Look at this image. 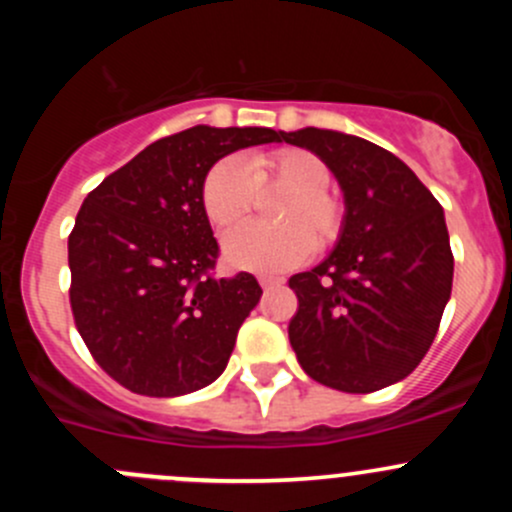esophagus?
<instances>
[{"label":"esophagus","instance_id":"34e87169","mask_svg":"<svg viewBox=\"0 0 512 512\" xmlns=\"http://www.w3.org/2000/svg\"><path fill=\"white\" fill-rule=\"evenodd\" d=\"M262 285V289H272V287H282L285 285V280H280V277H260L257 280Z\"/></svg>","mask_w":512,"mask_h":512}]
</instances>
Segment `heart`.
<instances>
[{
	"label": "heart",
	"mask_w": 512,
	"mask_h": 512,
	"mask_svg": "<svg viewBox=\"0 0 512 512\" xmlns=\"http://www.w3.org/2000/svg\"><path fill=\"white\" fill-rule=\"evenodd\" d=\"M329 168L302 148L227 156L210 165L200 185V203L210 225L225 235L245 223L257 195L285 193L275 205V223L247 225L225 240V262L240 270L277 272L332 245L342 232V205L329 193Z\"/></svg>",
	"instance_id": "obj_1"
}]
</instances>
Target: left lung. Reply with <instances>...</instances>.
<instances>
[{
	"label": "left lung",
	"instance_id": "obj_1",
	"mask_svg": "<svg viewBox=\"0 0 512 512\" xmlns=\"http://www.w3.org/2000/svg\"><path fill=\"white\" fill-rule=\"evenodd\" d=\"M324 160L344 193L337 245L289 277L299 299L289 344L314 381L369 394L421 364L451 299L446 218L414 170L359 136L302 128L282 136Z\"/></svg>",
	"mask_w": 512,
	"mask_h": 512
}]
</instances>
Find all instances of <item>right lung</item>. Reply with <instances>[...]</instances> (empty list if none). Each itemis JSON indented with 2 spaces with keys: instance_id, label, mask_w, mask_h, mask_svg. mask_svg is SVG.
Masks as SVG:
<instances>
[{
  "instance_id": "1",
  "label": "right lung",
  "mask_w": 512,
  "mask_h": 512,
  "mask_svg": "<svg viewBox=\"0 0 512 512\" xmlns=\"http://www.w3.org/2000/svg\"><path fill=\"white\" fill-rule=\"evenodd\" d=\"M282 136L193 126L151 143L81 205L69 235L71 312L98 366L133 394L183 396L225 371L262 287L250 272L210 275L218 240L200 185L227 153Z\"/></svg>"
}]
</instances>
